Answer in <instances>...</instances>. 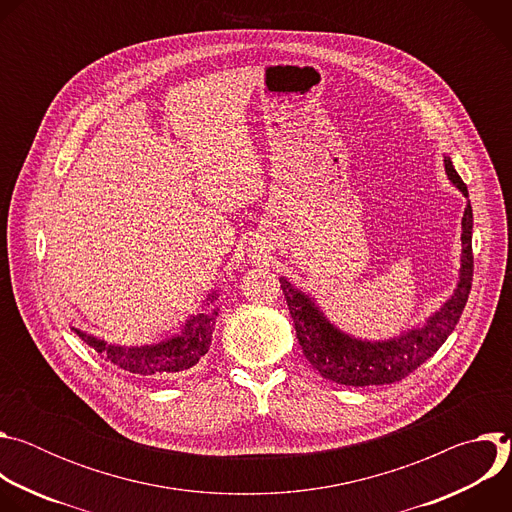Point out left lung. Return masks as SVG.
I'll return each mask as SVG.
<instances>
[{"label":"left lung","mask_w":512,"mask_h":512,"mask_svg":"<svg viewBox=\"0 0 512 512\" xmlns=\"http://www.w3.org/2000/svg\"><path fill=\"white\" fill-rule=\"evenodd\" d=\"M450 182L468 198V188L454 170L452 160L444 158ZM472 206L462 216V263L458 285L450 300L419 328H411L389 340H358L338 330L318 308L316 300L285 277H279L283 296L294 318L296 336L304 356L328 381L346 387L391 385L413 373L419 364L433 356L456 328L470 296L474 255H472Z\"/></svg>","instance_id":"8db88e82"}]
</instances>
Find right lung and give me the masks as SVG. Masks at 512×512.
<instances>
[{
    "instance_id": "1",
    "label": "right lung",
    "mask_w": 512,
    "mask_h": 512,
    "mask_svg": "<svg viewBox=\"0 0 512 512\" xmlns=\"http://www.w3.org/2000/svg\"><path fill=\"white\" fill-rule=\"evenodd\" d=\"M218 298V291H212L206 298V306H210ZM218 310L194 314L186 320L180 334L162 340L158 344L143 346H121L109 344L91 336L79 328H72L81 340H85L91 348H95L101 358L115 364L133 375H174L192 369L194 364L208 352Z\"/></svg>"
}]
</instances>
